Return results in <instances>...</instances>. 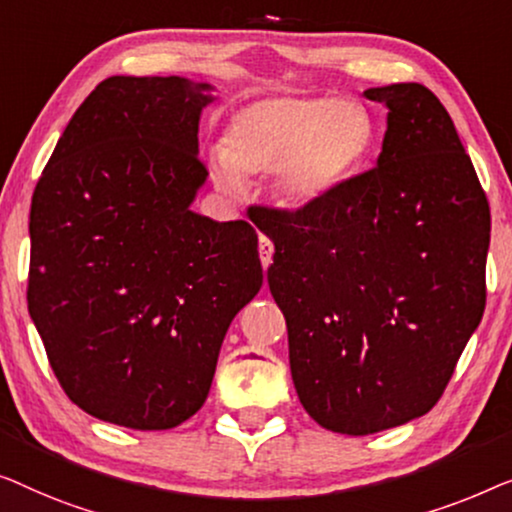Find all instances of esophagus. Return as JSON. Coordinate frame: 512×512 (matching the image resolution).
Here are the masks:
<instances>
[{
    "instance_id": "34e87169",
    "label": "esophagus",
    "mask_w": 512,
    "mask_h": 512,
    "mask_svg": "<svg viewBox=\"0 0 512 512\" xmlns=\"http://www.w3.org/2000/svg\"><path fill=\"white\" fill-rule=\"evenodd\" d=\"M271 257H273V243L266 239V236H259V262H262L264 269L271 266Z\"/></svg>"
}]
</instances>
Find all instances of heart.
Instances as JSON below:
<instances>
[{
    "instance_id": "1",
    "label": "heart",
    "mask_w": 512,
    "mask_h": 512,
    "mask_svg": "<svg viewBox=\"0 0 512 512\" xmlns=\"http://www.w3.org/2000/svg\"><path fill=\"white\" fill-rule=\"evenodd\" d=\"M376 120L364 104L329 97H271L229 120L222 155L208 167L215 185L241 194L243 181L273 174L280 201L311 208L336 194L369 162Z\"/></svg>"
}]
</instances>
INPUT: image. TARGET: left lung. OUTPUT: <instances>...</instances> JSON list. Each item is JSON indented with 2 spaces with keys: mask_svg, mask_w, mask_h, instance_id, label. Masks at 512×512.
I'll use <instances>...</instances> for the list:
<instances>
[{
  "mask_svg": "<svg viewBox=\"0 0 512 512\" xmlns=\"http://www.w3.org/2000/svg\"><path fill=\"white\" fill-rule=\"evenodd\" d=\"M364 97L387 106L376 167L264 225L299 401L348 436L399 427L441 399L485 311L492 222L434 92L394 83Z\"/></svg>",
  "mask_w": 512,
  "mask_h": 512,
  "instance_id": "8db88e82",
  "label": "left lung"
}]
</instances>
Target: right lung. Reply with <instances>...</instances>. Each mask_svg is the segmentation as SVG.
Returning a JSON list of instances; mask_svg holds the SVG:
<instances>
[{
    "label": "right lung",
    "instance_id": "obj_1",
    "mask_svg": "<svg viewBox=\"0 0 512 512\" xmlns=\"http://www.w3.org/2000/svg\"><path fill=\"white\" fill-rule=\"evenodd\" d=\"M211 90L106 78L34 187L27 308L67 397L127 429L178 427L204 406L222 338L262 287L255 229L190 211Z\"/></svg>",
    "mask_w": 512,
    "mask_h": 512
}]
</instances>
